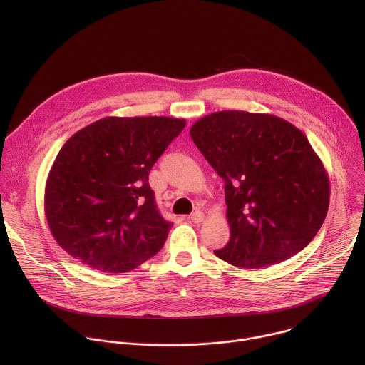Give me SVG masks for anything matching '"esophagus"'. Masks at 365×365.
<instances>
[{"label": "esophagus", "mask_w": 365, "mask_h": 365, "mask_svg": "<svg viewBox=\"0 0 365 365\" xmlns=\"http://www.w3.org/2000/svg\"><path fill=\"white\" fill-rule=\"evenodd\" d=\"M190 220H192V222H195V224H200V222H203V220H205V214H203L202 211H196V212L192 214Z\"/></svg>", "instance_id": "1"}]
</instances>
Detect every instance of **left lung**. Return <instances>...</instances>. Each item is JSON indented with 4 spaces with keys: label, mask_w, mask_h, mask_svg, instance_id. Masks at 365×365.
Listing matches in <instances>:
<instances>
[{
    "label": "left lung",
    "mask_w": 365,
    "mask_h": 365,
    "mask_svg": "<svg viewBox=\"0 0 365 365\" xmlns=\"http://www.w3.org/2000/svg\"><path fill=\"white\" fill-rule=\"evenodd\" d=\"M190 137L225 182L231 237L217 257L263 269L314 240L328 212L329 178L299 128L272 114L220 111L197 120Z\"/></svg>",
    "instance_id": "1"
}]
</instances>
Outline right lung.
Instances as JSON below:
<instances>
[{
    "mask_svg": "<svg viewBox=\"0 0 365 365\" xmlns=\"http://www.w3.org/2000/svg\"><path fill=\"white\" fill-rule=\"evenodd\" d=\"M183 118L107 117L61 148L44 189L51 235L73 258L103 273H127L163 247L172 222L155 205L148 172Z\"/></svg>",
    "mask_w": 365,
    "mask_h": 365,
    "instance_id": "obj_1",
    "label": "right lung"
}]
</instances>
